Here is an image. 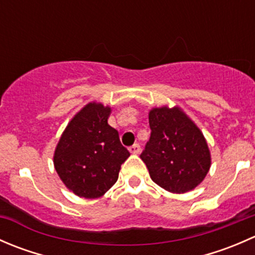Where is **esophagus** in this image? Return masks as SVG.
Here are the masks:
<instances>
[{
	"instance_id": "1",
	"label": "esophagus",
	"mask_w": 255,
	"mask_h": 255,
	"mask_svg": "<svg viewBox=\"0 0 255 255\" xmlns=\"http://www.w3.org/2000/svg\"><path fill=\"white\" fill-rule=\"evenodd\" d=\"M129 153L130 154H139L140 153L139 144H133L132 146H129Z\"/></svg>"
}]
</instances>
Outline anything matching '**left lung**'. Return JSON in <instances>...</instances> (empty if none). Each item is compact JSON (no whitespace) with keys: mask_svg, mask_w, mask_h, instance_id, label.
I'll return each mask as SVG.
<instances>
[{"mask_svg":"<svg viewBox=\"0 0 255 255\" xmlns=\"http://www.w3.org/2000/svg\"><path fill=\"white\" fill-rule=\"evenodd\" d=\"M150 138L140 159L151 180L173 194L199 186L211 168L206 138L179 106L154 107L149 111Z\"/></svg>","mask_w":255,"mask_h":255,"instance_id":"1","label":"left lung"}]
</instances>
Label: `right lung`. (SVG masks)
Listing matches in <instances>:
<instances>
[{
  "label": "right lung",
  "mask_w": 255,
  "mask_h": 255,
  "mask_svg": "<svg viewBox=\"0 0 255 255\" xmlns=\"http://www.w3.org/2000/svg\"><path fill=\"white\" fill-rule=\"evenodd\" d=\"M111 107L92 101L71 118L54 151V168L76 196L97 199L116 184L130 155L109 125Z\"/></svg>",
  "instance_id": "right-lung-1"
}]
</instances>
